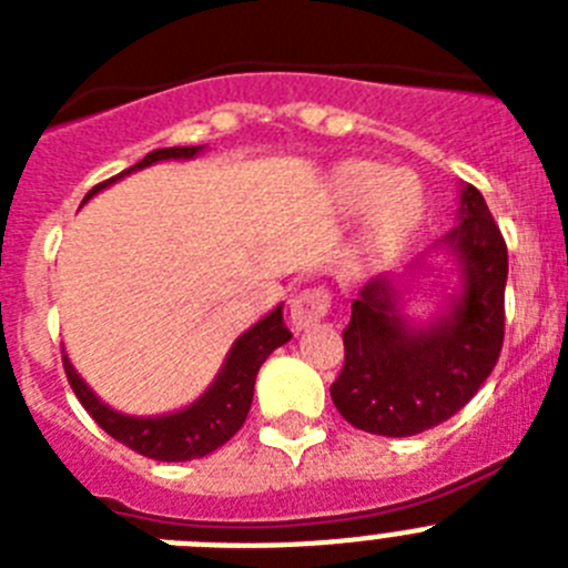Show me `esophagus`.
<instances>
[{
  "mask_svg": "<svg viewBox=\"0 0 568 568\" xmlns=\"http://www.w3.org/2000/svg\"><path fill=\"white\" fill-rule=\"evenodd\" d=\"M329 307H333V295L327 287H321V284L307 287L290 298V321H293L295 329L313 327L329 313Z\"/></svg>",
  "mask_w": 568,
  "mask_h": 568,
  "instance_id": "34e87169",
  "label": "esophagus"
}]
</instances>
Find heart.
I'll return each instance as SVG.
<instances>
[{
    "label": "heart",
    "instance_id": "1",
    "mask_svg": "<svg viewBox=\"0 0 568 568\" xmlns=\"http://www.w3.org/2000/svg\"><path fill=\"white\" fill-rule=\"evenodd\" d=\"M338 195L349 213L369 207L364 224V250L369 255L398 250L418 222L420 202L413 184L389 179L375 164H346L338 173Z\"/></svg>",
    "mask_w": 568,
    "mask_h": 568
}]
</instances>
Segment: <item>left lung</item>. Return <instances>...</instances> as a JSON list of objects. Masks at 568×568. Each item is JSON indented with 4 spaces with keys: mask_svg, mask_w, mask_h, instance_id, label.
<instances>
[{
    "mask_svg": "<svg viewBox=\"0 0 568 568\" xmlns=\"http://www.w3.org/2000/svg\"><path fill=\"white\" fill-rule=\"evenodd\" d=\"M464 267V293L429 329H409L389 281L375 278L353 301L344 366L329 386L346 424L406 438L464 409L495 369L504 346L509 255L478 187L460 193V222L446 235Z\"/></svg>",
    "mask_w": 568,
    "mask_h": 568,
    "instance_id": "1",
    "label": "left lung"
}]
</instances>
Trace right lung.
Returning a JSON list of instances; mask_svg holds the SVG:
<instances>
[{"label":"right lung","mask_w":568,"mask_h":568,"mask_svg":"<svg viewBox=\"0 0 568 568\" xmlns=\"http://www.w3.org/2000/svg\"><path fill=\"white\" fill-rule=\"evenodd\" d=\"M199 150L202 148L153 150V153L144 155L142 162L124 170V173L97 184V187L84 195V202L102 187L113 184L115 179L133 173V170H142L153 162H162V159H190V155H195ZM290 338H293V335L284 327L281 307L273 310L267 318H261L253 329H247V333L235 341L227 361H224L222 373H219L215 384L210 386L202 398L195 400L193 406H187V409H182V413L162 415V418H130V415L113 413V409L104 406L97 395L90 393L88 384L73 373L68 355H62V361L64 375H68L70 381V389L77 393L79 404L88 409L90 418L97 420L110 438H115L119 444L133 449V453L144 455V458L179 464V460L204 458V455L215 453L219 446H224L235 433H239L241 426H244V420H247L250 404H253V386L261 364L267 361V355L273 353L275 346L287 344Z\"/></svg>","instance_id":"right-lung-1"}]
</instances>
